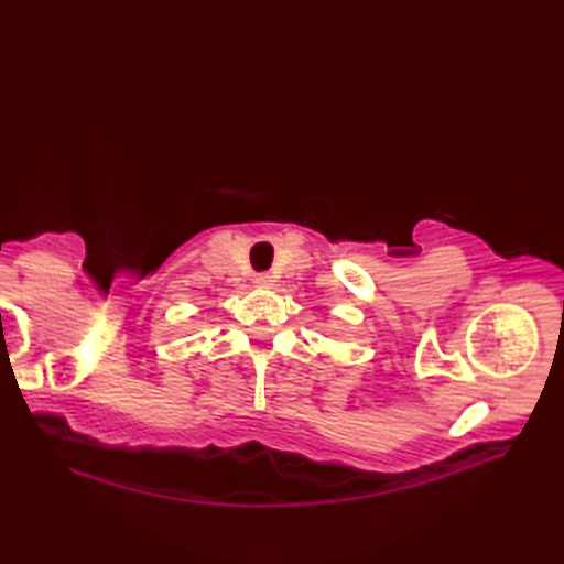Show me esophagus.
Instances as JSON below:
<instances>
[{
    "instance_id": "obj_1",
    "label": "esophagus",
    "mask_w": 564,
    "mask_h": 564,
    "mask_svg": "<svg viewBox=\"0 0 564 564\" xmlns=\"http://www.w3.org/2000/svg\"><path fill=\"white\" fill-rule=\"evenodd\" d=\"M254 283L259 285V289H271V285H273V275L259 273V275H254Z\"/></svg>"
}]
</instances>
